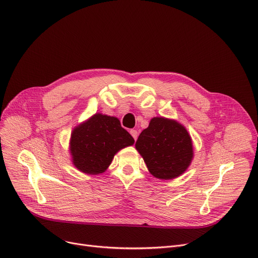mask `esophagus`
Masks as SVG:
<instances>
[{"mask_svg": "<svg viewBox=\"0 0 258 258\" xmlns=\"http://www.w3.org/2000/svg\"><path fill=\"white\" fill-rule=\"evenodd\" d=\"M130 134L132 135V137H133L135 140H137V137H138V132H137L136 130H131Z\"/></svg>", "mask_w": 258, "mask_h": 258, "instance_id": "34e87169", "label": "esophagus"}]
</instances>
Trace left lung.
Masks as SVG:
<instances>
[{"instance_id": "left-lung-1", "label": "left lung", "mask_w": 258, "mask_h": 258, "mask_svg": "<svg viewBox=\"0 0 258 258\" xmlns=\"http://www.w3.org/2000/svg\"><path fill=\"white\" fill-rule=\"evenodd\" d=\"M151 175L168 180L180 176L191 165L194 150L191 136L174 119L153 117L135 145Z\"/></svg>"}]
</instances>
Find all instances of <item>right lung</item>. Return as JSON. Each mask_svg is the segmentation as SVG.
I'll use <instances>...</instances> for the list:
<instances>
[{
  "mask_svg": "<svg viewBox=\"0 0 258 258\" xmlns=\"http://www.w3.org/2000/svg\"><path fill=\"white\" fill-rule=\"evenodd\" d=\"M134 143V138L121 127L118 118L95 113L72 132L70 140L72 162L83 173L90 175L104 173L115 154Z\"/></svg>",
  "mask_w": 258,
  "mask_h": 258,
  "instance_id": "right-lung-1",
  "label": "right lung"
}]
</instances>
